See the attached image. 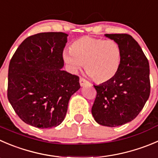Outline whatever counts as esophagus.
Instances as JSON below:
<instances>
[{"label":"esophagus","mask_w":158,"mask_h":158,"mask_svg":"<svg viewBox=\"0 0 158 158\" xmlns=\"http://www.w3.org/2000/svg\"><path fill=\"white\" fill-rule=\"evenodd\" d=\"M79 82H80L81 86H83V85H85V84L89 83V82L86 79H84L83 77H80V79H79Z\"/></svg>","instance_id":"34e87169"}]
</instances>
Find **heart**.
Listing matches in <instances>:
<instances>
[{
	"label": "heart",
	"instance_id": "heart-1",
	"mask_svg": "<svg viewBox=\"0 0 158 158\" xmlns=\"http://www.w3.org/2000/svg\"><path fill=\"white\" fill-rule=\"evenodd\" d=\"M63 59L73 71L84 65L87 74L98 83L113 79L120 69L122 51L113 40L83 36L70 45L69 52H63Z\"/></svg>",
	"mask_w": 158,
	"mask_h": 158
}]
</instances>
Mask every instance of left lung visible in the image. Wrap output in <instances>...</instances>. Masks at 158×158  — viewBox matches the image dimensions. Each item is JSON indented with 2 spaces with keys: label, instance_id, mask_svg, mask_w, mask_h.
I'll return each instance as SVG.
<instances>
[{
  "label": "left lung",
  "instance_id": "1",
  "mask_svg": "<svg viewBox=\"0 0 158 158\" xmlns=\"http://www.w3.org/2000/svg\"><path fill=\"white\" fill-rule=\"evenodd\" d=\"M122 51L121 64L110 81L94 85L92 106L95 120L102 126H121L135 119L151 93L149 62L139 44L128 34H106Z\"/></svg>",
  "mask_w": 158,
  "mask_h": 158
}]
</instances>
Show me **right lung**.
Returning <instances> with one entry per match:
<instances>
[{"label":"right lung","instance_id":"add662e5","mask_svg":"<svg viewBox=\"0 0 158 158\" xmlns=\"http://www.w3.org/2000/svg\"><path fill=\"white\" fill-rule=\"evenodd\" d=\"M67 36L63 32L31 35L9 63V102L24 123L35 127L59 126L70 97L80 88L79 76L62 69Z\"/></svg>","mask_w":158,"mask_h":158}]
</instances>
